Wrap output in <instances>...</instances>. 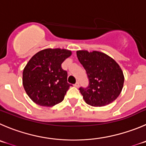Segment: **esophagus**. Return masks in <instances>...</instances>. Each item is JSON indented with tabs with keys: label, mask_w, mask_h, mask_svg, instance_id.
Here are the masks:
<instances>
[{
	"label": "esophagus",
	"mask_w": 146,
	"mask_h": 146,
	"mask_svg": "<svg viewBox=\"0 0 146 146\" xmlns=\"http://www.w3.org/2000/svg\"><path fill=\"white\" fill-rule=\"evenodd\" d=\"M74 86H76V87H79V82H76V84H74Z\"/></svg>",
	"instance_id": "obj_1"
}]
</instances>
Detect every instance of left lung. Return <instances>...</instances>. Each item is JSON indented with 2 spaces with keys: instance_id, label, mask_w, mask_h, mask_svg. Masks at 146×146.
<instances>
[{
  "instance_id": "1",
  "label": "left lung",
  "mask_w": 146,
  "mask_h": 146,
  "mask_svg": "<svg viewBox=\"0 0 146 146\" xmlns=\"http://www.w3.org/2000/svg\"><path fill=\"white\" fill-rule=\"evenodd\" d=\"M88 78L86 88L79 90L86 103L103 107L114 102L122 92L124 75L119 65L107 54L98 51L76 52Z\"/></svg>"
}]
</instances>
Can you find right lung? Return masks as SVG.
I'll list each match as a JSON object with an SVG mask.
<instances>
[{"mask_svg": "<svg viewBox=\"0 0 146 146\" xmlns=\"http://www.w3.org/2000/svg\"><path fill=\"white\" fill-rule=\"evenodd\" d=\"M71 51L45 49L32 57L23 71V86L29 98L38 105L53 107L64 99L71 84L62 63Z\"/></svg>", "mask_w": 146, "mask_h": 146, "instance_id": "obj_1", "label": "right lung"}]
</instances>
